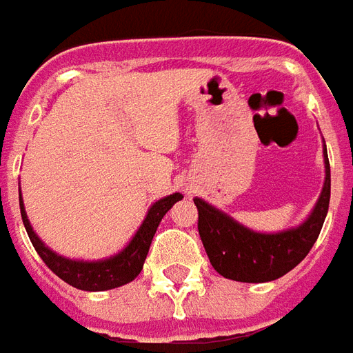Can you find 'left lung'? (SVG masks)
I'll return each instance as SVG.
<instances>
[{"label":"left lung","mask_w":353,"mask_h":353,"mask_svg":"<svg viewBox=\"0 0 353 353\" xmlns=\"http://www.w3.org/2000/svg\"><path fill=\"white\" fill-rule=\"evenodd\" d=\"M325 157V183L310 217L296 229L278 234H261L245 229L208 202L194 199L199 210V234L208 259L223 278L263 283L293 270L316 244L331 199V168Z\"/></svg>","instance_id":"1"}]
</instances>
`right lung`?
<instances>
[{
	"label": "right lung",
	"mask_w": 353,
	"mask_h": 353,
	"mask_svg": "<svg viewBox=\"0 0 353 353\" xmlns=\"http://www.w3.org/2000/svg\"><path fill=\"white\" fill-rule=\"evenodd\" d=\"M19 199L20 214H22V221H24V227H26L30 242L34 244L35 252L39 253L43 263L49 266L60 280H64L65 283H70L73 288L83 289V291H105V289L121 288V285L132 281L141 272L147 253H149V245H151V240H153L154 232H157L159 223H161V219L166 215L170 208L183 196L179 192H174L166 199L154 202L151 210H149V214H147L145 221L141 223L136 236L132 238L130 244L126 245L123 252L115 255V257H109L105 261H96V263L64 259L54 252H50L32 229V225H30L26 217V212H24L22 196H19Z\"/></svg>",
	"instance_id": "1"
}]
</instances>
